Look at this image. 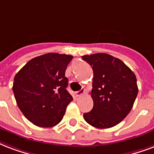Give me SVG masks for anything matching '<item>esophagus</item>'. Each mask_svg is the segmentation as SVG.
Segmentation results:
<instances>
[{"label":"esophagus","mask_w":154,"mask_h":154,"mask_svg":"<svg viewBox=\"0 0 154 154\" xmlns=\"http://www.w3.org/2000/svg\"><path fill=\"white\" fill-rule=\"evenodd\" d=\"M85 89H84V88H82V90H78V91H77V92H75V94H76V96H77V97H78V96H80V95H82V94H84V93H85Z\"/></svg>","instance_id":"1"}]
</instances>
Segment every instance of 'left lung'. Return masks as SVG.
Wrapping results in <instances>:
<instances>
[{
    "mask_svg": "<svg viewBox=\"0 0 154 154\" xmlns=\"http://www.w3.org/2000/svg\"><path fill=\"white\" fill-rule=\"evenodd\" d=\"M82 59L94 71L90 93L94 106L83 115L84 119L97 128L116 126L133 106L138 94L136 75L122 60L109 54L85 55Z\"/></svg>",
    "mask_w": 154,
    "mask_h": 154,
    "instance_id": "1",
    "label": "left lung"
}]
</instances>
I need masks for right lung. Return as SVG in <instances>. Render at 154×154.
Listing matches in <instances>:
<instances>
[{"mask_svg": "<svg viewBox=\"0 0 154 154\" xmlns=\"http://www.w3.org/2000/svg\"><path fill=\"white\" fill-rule=\"evenodd\" d=\"M72 56L48 53L31 59L15 75L13 91L18 107L36 126H56L72 101L65 71Z\"/></svg>", "mask_w": 154, "mask_h": 154, "instance_id": "1", "label": "right lung"}]
</instances>
